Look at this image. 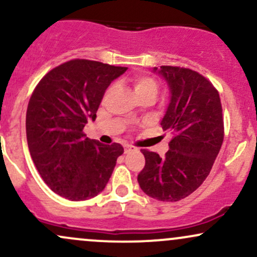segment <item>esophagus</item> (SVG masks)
Wrapping results in <instances>:
<instances>
[{
  "label": "esophagus",
  "instance_id": "esophagus-1",
  "mask_svg": "<svg viewBox=\"0 0 257 257\" xmlns=\"http://www.w3.org/2000/svg\"><path fill=\"white\" fill-rule=\"evenodd\" d=\"M133 150V146L131 145H124V153H129Z\"/></svg>",
  "mask_w": 257,
  "mask_h": 257
}]
</instances>
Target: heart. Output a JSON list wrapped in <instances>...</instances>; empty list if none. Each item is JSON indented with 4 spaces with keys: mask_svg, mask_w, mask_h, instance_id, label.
Wrapping results in <instances>:
<instances>
[{
    "mask_svg": "<svg viewBox=\"0 0 257 257\" xmlns=\"http://www.w3.org/2000/svg\"><path fill=\"white\" fill-rule=\"evenodd\" d=\"M134 91L138 99L152 98L156 99L158 94V83L155 78L149 75H137L132 79Z\"/></svg>",
    "mask_w": 257,
    "mask_h": 257,
    "instance_id": "1",
    "label": "heart"
}]
</instances>
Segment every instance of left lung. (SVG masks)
<instances>
[{
    "label": "left lung",
    "mask_w": 257,
    "mask_h": 257,
    "mask_svg": "<svg viewBox=\"0 0 257 257\" xmlns=\"http://www.w3.org/2000/svg\"><path fill=\"white\" fill-rule=\"evenodd\" d=\"M166 79L170 101L161 120L172 132L169 151L141 150L145 167L138 175L141 190L152 198L178 202L194 192L210 173L223 141V118L219 91L193 70L155 67Z\"/></svg>",
    "instance_id": "left-lung-1"
}]
</instances>
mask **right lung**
<instances>
[{"instance_id":"add662e5","label":"right lung","mask_w":257,"mask_h":257,"mask_svg":"<svg viewBox=\"0 0 257 257\" xmlns=\"http://www.w3.org/2000/svg\"><path fill=\"white\" fill-rule=\"evenodd\" d=\"M128 67L75 59L47 73L35 88L26 111L29 151L43 181L70 200L93 198L104 191L122 155L83 133L96 118L111 82Z\"/></svg>"}]
</instances>
